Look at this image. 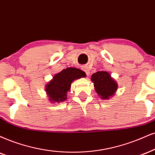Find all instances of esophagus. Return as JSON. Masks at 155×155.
<instances>
[{
	"instance_id": "34e87169",
	"label": "esophagus",
	"mask_w": 155,
	"mask_h": 155,
	"mask_svg": "<svg viewBox=\"0 0 155 155\" xmlns=\"http://www.w3.org/2000/svg\"><path fill=\"white\" fill-rule=\"evenodd\" d=\"M83 70L84 72H85V73H86L87 75L89 74L90 71H89V69L87 68H85V67H83Z\"/></svg>"
}]
</instances>
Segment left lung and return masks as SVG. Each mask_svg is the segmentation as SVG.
Wrapping results in <instances>:
<instances>
[{"label":"left lung","instance_id":"1","mask_svg":"<svg viewBox=\"0 0 155 155\" xmlns=\"http://www.w3.org/2000/svg\"><path fill=\"white\" fill-rule=\"evenodd\" d=\"M91 81L94 83L95 91L102 99H108L117 90V84L107 72L100 71L93 74Z\"/></svg>","mask_w":155,"mask_h":155}]
</instances>
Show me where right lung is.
I'll return each mask as SVG.
<instances>
[{"instance_id": "add662e5", "label": "right lung", "mask_w": 155, "mask_h": 155, "mask_svg": "<svg viewBox=\"0 0 155 155\" xmlns=\"http://www.w3.org/2000/svg\"><path fill=\"white\" fill-rule=\"evenodd\" d=\"M85 77V73L78 68H68L55 74L53 79L46 86V91L49 100L53 102H62L67 98L72 82Z\"/></svg>"}]
</instances>
